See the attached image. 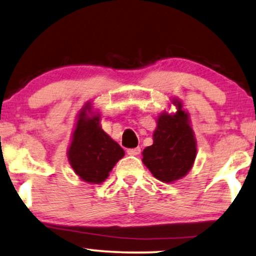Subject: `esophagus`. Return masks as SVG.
Returning a JSON list of instances; mask_svg holds the SVG:
<instances>
[{"label": "esophagus", "instance_id": "obj_1", "mask_svg": "<svg viewBox=\"0 0 256 256\" xmlns=\"http://www.w3.org/2000/svg\"><path fill=\"white\" fill-rule=\"evenodd\" d=\"M128 156H138L140 153V148H128Z\"/></svg>", "mask_w": 256, "mask_h": 256}]
</instances>
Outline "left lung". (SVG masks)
<instances>
[{
  "instance_id": "1",
  "label": "left lung",
  "mask_w": 256,
  "mask_h": 256,
  "mask_svg": "<svg viewBox=\"0 0 256 256\" xmlns=\"http://www.w3.org/2000/svg\"><path fill=\"white\" fill-rule=\"evenodd\" d=\"M176 114L164 112L156 120L153 144L142 151V162L154 178L172 182L185 176L196 156V142L190 126L188 114L174 100Z\"/></svg>"
}]
</instances>
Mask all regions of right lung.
<instances>
[{"label":"right lung","mask_w":256,"mask_h":256,"mask_svg":"<svg viewBox=\"0 0 256 256\" xmlns=\"http://www.w3.org/2000/svg\"><path fill=\"white\" fill-rule=\"evenodd\" d=\"M90 111L91 106L88 104L78 114L68 158L71 168L82 180L100 184L108 178L125 152L118 142L102 130L100 114L88 117V112Z\"/></svg>","instance_id":"add662e5"}]
</instances>
